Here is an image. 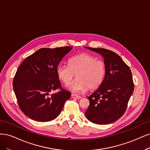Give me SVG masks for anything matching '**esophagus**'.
I'll use <instances>...</instances> for the list:
<instances>
[{"instance_id":"obj_1","label":"esophagus","mask_w":150,"mask_h":150,"mask_svg":"<svg viewBox=\"0 0 150 150\" xmlns=\"http://www.w3.org/2000/svg\"><path fill=\"white\" fill-rule=\"evenodd\" d=\"M71 97L74 98H76V99H80L81 98L80 96L76 95H75V94H71Z\"/></svg>"}]
</instances>
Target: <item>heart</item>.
<instances>
[{
	"label": "heart",
	"instance_id": "heart-1",
	"mask_svg": "<svg viewBox=\"0 0 150 150\" xmlns=\"http://www.w3.org/2000/svg\"><path fill=\"white\" fill-rule=\"evenodd\" d=\"M57 74L65 84H69L76 74V79L68 85L75 93L83 92L88 88H96L102 83L106 74L105 63L88 54H81L70 58L69 64L58 66Z\"/></svg>",
	"mask_w": 150,
	"mask_h": 150
}]
</instances>
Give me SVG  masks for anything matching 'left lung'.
<instances>
[{"label": "left lung", "mask_w": 150, "mask_h": 150, "mask_svg": "<svg viewBox=\"0 0 150 150\" xmlns=\"http://www.w3.org/2000/svg\"><path fill=\"white\" fill-rule=\"evenodd\" d=\"M85 48L102 56L106 65V74L102 83L87 96L90 105L85 116L95 124L113 123L122 117L133 94L132 71L116 53L101 48Z\"/></svg>", "instance_id": "left-lung-1"}]
</instances>
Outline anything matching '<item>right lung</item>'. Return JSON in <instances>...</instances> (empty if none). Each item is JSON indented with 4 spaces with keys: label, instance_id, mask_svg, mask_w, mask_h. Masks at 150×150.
<instances>
[{
    "label": "right lung",
    "instance_id": "add662e5",
    "mask_svg": "<svg viewBox=\"0 0 150 150\" xmlns=\"http://www.w3.org/2000/svg\"><path fill=\"white\" fill-rule=\"evenodd\" d=\"M72 49L42 48L27 57L19 66L13 87L19 107L28 118L38 122H49L61 113L71 93L61 88L57 69ZM57 88L61 91L50 94Z\"/></svg>",
    "mask_w": 150,
    "mask_h": 150
}]
</instances>
